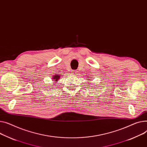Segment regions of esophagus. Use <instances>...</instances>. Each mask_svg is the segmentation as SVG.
<instances>
[{"mask_svg":"<svg viewBox=\"0 0 147 147\" xmlns=\"http://www.w3.org/2000/svg\"><path fill=\"white\" fill-rule=\"evenodd\" d=\"M77 71H76V70H73V71H72V74H73V75H77Z\"/></svg>","mask_w":147,"mask_h":147,"instance_id":"obj_1","label":"esophagus"}]
</instances>
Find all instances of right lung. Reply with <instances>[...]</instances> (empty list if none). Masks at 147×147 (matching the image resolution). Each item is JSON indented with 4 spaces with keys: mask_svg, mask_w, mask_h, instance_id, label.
<instances>
[{
    "mask_svg": "<svg viewBox=\"0 0 147 147\" xmlns=\"http://www.w3.org/2000/svg\"><path fill=\"white\" fill-rule=\"evenodd\" d=\"M60 76L57 75V74L55 75V76H53V81H54V82H57V80L60 79Z\"/></svg>",
    "mask_w": 147,
    "mask_h": 147,
    "instance_id": "obj_1",
    "label": "right lung"
}]
</instances>
